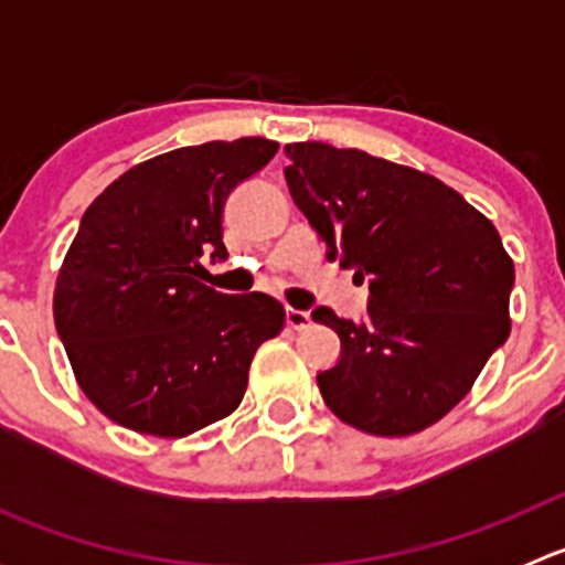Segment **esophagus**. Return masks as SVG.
Segmentation results:
<instances>
[{"label": "esophagus", "instance_id": "1", "mask_svg": "<svg viewBox=\"0 0 565 565\" xmlns=\"http://www.w3.org/2000/svg\"><path fill=\"white\" fill-rule=\"evenodd\" d=\"M287 324H289V328H295V330L309 328L311 315H309V311H300V309H287Z\"/></svg>", "mask_w": 565, "mask_h": 565}]
</instances>
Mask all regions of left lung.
<instances>
[{"label":"left lung","instance_id":"8db88e82","mask_svg":"<svg viewBox=\"0 0 565 565\" xmlns=\"http://www.w3.org/2000/svg\"><path fill=\"white\" fill-rule=\"evenodd\" d=\"M284 150L289 193L328 259L372 292L363 322L311 315L341 339L339 363L317 374L324 404L380 437L437 424L509 339L514 262L498 230L418 169L322 141Z\"/></svg>","mask_w":565,"mask_h":565}]
</instances>
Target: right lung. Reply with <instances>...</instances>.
I'll return each instance as SVG.
<instances>
[{"label":"right lung","instance_id":"add662e5","mask_svg":"<svg viewBox=\"0 0 565 565\" xmlns=\"http://www.w3.org/2000/svg\"><path fill=\"white\" fill-rule=\"evenodd\" d=\"M259 136L180 147L128 169L87 207L54 289V322L89 402L125 429L185 437L235 413L284 306L196 281L224 262L226 196L270 163Z\"/></svg>","mask_w":565,"mask_h":565}]
</instances>
